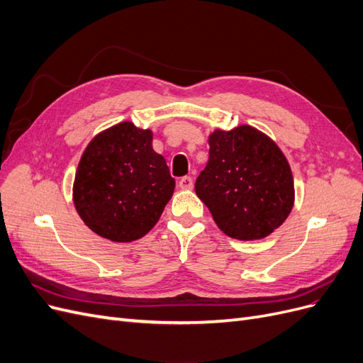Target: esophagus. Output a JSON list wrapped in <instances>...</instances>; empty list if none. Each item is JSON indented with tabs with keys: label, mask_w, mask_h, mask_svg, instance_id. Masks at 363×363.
Listing matches in <instances>:
<instances>
[{
	"label": "esophagus",
	"mask_w": 363,
	"mask_h": 363,
	"mask_svg": "<svg viewBox=\"0 0 363 363\" xmlns=\"http://www.w3.org/2000/svg\"><path fill=\"white\" fill-rule=\"evenodd\" d=\"M179 186H180L182 189H192L194 180H192V177H189V175H186V177H182V179H180Z\"/></svg>",
	"instance_id": "34e87169"
}]
</instances>
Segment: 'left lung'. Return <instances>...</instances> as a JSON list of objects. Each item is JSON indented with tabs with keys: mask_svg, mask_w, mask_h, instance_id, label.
<instances>
[{
	"mask_svg": "<svg viewBox=\"0 0 363 363\" xmlns=\"http://www.w3.org/2000/svg\"><path fill=\"white\" fill-rule=\"evenodd\" d=\"M195 194L216 225L239 240L271 235L294 207V179L276 142L251 125L215 130Z\"/></svg>",
	"mask_w": 363,
	"mask_h": 363,
	"instance_id": "8db88e82",
	"label": "left lung"
}]
</instances>
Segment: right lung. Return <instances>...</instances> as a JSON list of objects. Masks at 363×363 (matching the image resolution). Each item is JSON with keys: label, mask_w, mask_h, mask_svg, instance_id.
I'll use <instances>...</instances> for the list:
<instances>
[{"label": "right lung", "mask_w": 363, "mask_h": 363, "mask_svg": "<svg viewBox=\"0 0 363 363\" xmlns=\"http://www.w3.org/2000/svg\"><path fill=\"white\" fill-rule=\"evenodd\" d=\"M174 188L167 160L152 150V131L124 121L98 133L86 147L72 200L94 233L131 242L156 225Z\"/></svg>", "instance_id": "obj_1"}]
</instances>
